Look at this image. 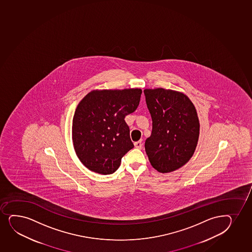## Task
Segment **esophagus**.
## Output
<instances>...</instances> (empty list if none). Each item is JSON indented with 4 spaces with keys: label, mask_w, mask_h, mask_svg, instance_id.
Wrapping results in <instances>:
<instances>
[{
    "label": "esophagus",
    "mask_w": 252,
    "mask_h": 252,
    "mask_svg": "<svg viewBox=\"0 0 252 252\" xmlns=\"http://www.w3.org/2000/svg\"><path fill=\"white\" fill-rule=\"evenodd\" d=\"M142 146H143V144H142V141H137L134 143V147L136 148V149H139V150H141Z\"/></svg>",
    "instance_id": "1"
}]
</instances>
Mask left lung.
<instances>
[{
	"mask_svg": "<svg viewBox=\"0 0 252 252\" xmlns=\"http://www.w3.org/2000/svg\"><path fill=\"white\" fill-rule=\"evenodd\" d=\"M152 119V132L145 140L151 165L161 173L176 171L193 156L200 125L193 103L184 93L164 89H145Z\"/></svg>",
	"mask_w": 252,
	"mask_h": 252,
	"instance_id": "1",
	"label": "left lung"
}]
</instances>
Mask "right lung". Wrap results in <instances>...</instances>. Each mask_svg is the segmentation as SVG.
Segmentation results:
<instances>
[{
	"mask_svg": "<svg viewBox=\"0 0 252 252\" xmlns=\"http://www.w3.org/2000/svg\"><path fill=\"white\" fill-rule=\"evenodd\" d=\"M141 93L140 88L93 90L79 102L73 117V145L88 170L113 173L133 149L125 118L136 110Z\"/></svg>",
	"mask_w": 252,
	"mask_h": 252,
	"instance_id": "add662e5",
	"label": "right lung"
}]
</instances>
